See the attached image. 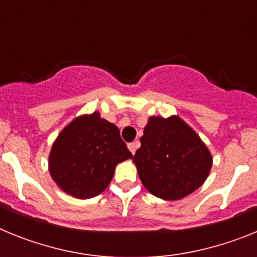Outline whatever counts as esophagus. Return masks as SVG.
<instances>
[{"label": "esophagus", "instance_id": "esophagus-1", "mask_svg": "<svg viewBox=\"0 0 257 257\" xmlns=\"http://www.w3.org/2000/svg\"><path fill=\"white\" fill-rule=\"evenodd\" d=\"M139 142H134V143H130V144H128V149H130V152L133 154H135V152H136V149L139 148Z\"/></svg>", "mask_w": 257, "mask_h": 257}]
</instances>
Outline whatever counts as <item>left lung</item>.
<instances>
[{
  "mask_svg": "<svg viewBox=\"0 0 257 257\" xmlns=\"http://www.w3.org/2000/svg\"><path fill=\"white\" fill-rule=\"evenodd\" d=\"M134 156L143 185L153 196L178 201L208 178L212 156L198 134L179 115L149 117Z\"/></svg>",
  "mask_w": 257,
  "mask_h": 257,
  "instance_id": "1",
  "label": "left lung"
}]
</instances>
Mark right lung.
<instances>
[{
    "label": "right lung",
    "mask_w": 257,
    "mask_h": 257,
    "mask_svg": "<svg viewBox=\"0 0 257 257\" xmlns=\"http://www.w3.org/2000/svg\"><path fill=\"white\" fill-rule=\"evenodd\" d=\"M130 158L118 127L94 112L74 118L60 131L50 151L49 172L63 192L87 199L104 192L115 166Z\"/></svg>",
    "instance_id": "obj_1"
}]
</instances>
